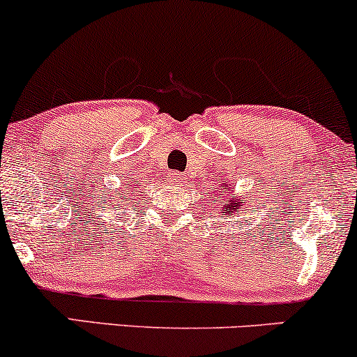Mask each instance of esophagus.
I'll return each instance as SVG.
<instances>
[{"label": "esophagus", "mask_w": 357, "mask_h": 357, "mask_svg": "<svg viewBox=\"0 0 357 357\" xmlns=\"http://www.w3.org/2000/svg\"><path fill=\"white\" fill-rule=\"evenodd\" d=\"M183 174H180V172H174V174L170 175V182L172 183H180V182H183Z\"/></svg>", "instance_id": "esophagus-1"}]
</instances>
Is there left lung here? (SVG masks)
Returning <instances> with one entry per match:
<instances>
[{"label": "left lung", "instance_id": "obj_1", "mask_svg": "<svg viewBox=\"0 0 357 357\" xmlns=\"http://www.w3.org/2000/svg\"><path fill=\"white\" fill-rule=\"evenodd\" d=\"M215 192V202H217V205H218V208L222 210V213L223 217H227L228 218H231L233 215H236V212H241L243 213L245 212V205H246V202L243 200V197H238L236 195V193H233L231 192V187H230V183L228 182H223L222 185L218 187V190H213Z\"/></svg>", "mask_w": 357, "mask_h": 357}]
</instances>
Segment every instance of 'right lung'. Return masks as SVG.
Here are the masks:
<instances>
[{
  "label": "right lung",
  "instance_id": "obj_1",
  "mask_svg": "<svg viewBox=\"0 0 357 357\" xmlns=\"http://www.w3.org/2000/svg\"><path fill=\"white\" fill-rule=\"evenodd\" d=\"M132 190H129V188H126V190H121L119 192V197L117 199H114L112 197V192H109V193H102V197H100V199H102L104 202H102V210H105V212H109V210H111V212H117V210H122V212H126V206H129V204H135V195L134 193H130ZM109 201H112L114 204V206H111L108 204Z\"/></svg>",
  "mask_w": 357,
  "mask_h": 357
}]
</instances>
